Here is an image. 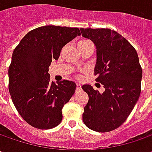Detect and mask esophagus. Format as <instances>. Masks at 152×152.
Segmentation results:
<instances>
[{
    "instance_id": "esophagus-1",
    "label": "esophagus",
    "mask_w": 152,
    "mask_h": 152,
    "mask_svg": "<svg viewBox=\"0 0 152 152\" xmlns=\"http://www.w3.org/2000/svg\"><path fill=\"white\" fill-rule=\"evenodd\" d=\"M76 89H77V91H79L81 89V85H79V84H77L76 85Z\"/></svg>"
}]
</instances>
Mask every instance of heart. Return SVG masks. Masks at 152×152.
I'll return each instance as SVG.
<instances>
[{
  "label": "heart",
  "instance_id": "b5f03b06",
  "mask_svg": "<svg viewBox=\"0 0 152 152\" xmlns=\"http://www.w3.org/2000/svg\"><path fill=\"white\" fill-rule=\"evenodd\" d=\"M89 44H92L91 41H89V40H82V41H80L78 45H89Z\"/></svg>",
  "mask_w": 152,
  "mask_h": 152
}]
</instances>
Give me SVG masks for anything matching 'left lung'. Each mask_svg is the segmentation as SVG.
<instances>
[{"instance_id": "8db88e82", "label": "left lung", "mask_w": 152, "mask_h": 152, "mask_svg": "<svg viewBox=\"0 0 152 152\" xmlns=\"http://www.w3.org/2000/svg\"><path fill=\"white\" fill-rule=\"evenodd\" d=\"M82 36L96 47L95 75L103 93L84 85L89 96L83 121L96 132H109L121 126L134 109L141 91L142 68L136 50L125 38L110 28H80Z\"/></svg>"}]
</instances>
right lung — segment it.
I'll use <instances>...</instances> for the list:
<instances>
[{
    "label": "right lung",
    "instance_id": "1",
    "mask_svg": "<svg viewBox=\"0 0 152 152\" xmlns=\"http://www.w3.org/2000/svg\"><path fill=\"white\" fill-rule=\"evenodd\" d=\"M78 35V28L39 27L28 33L13 50L8 69L9 92L21 117L36 129L58 125L61 109L75 92L74 82L64 79L56 85L48 71L62 47Z\"/></svg>",
    "mask_w": 152,
    "mask_h": 152
}]
</instances>
